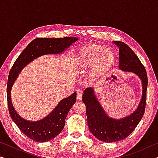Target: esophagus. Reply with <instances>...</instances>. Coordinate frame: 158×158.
I'll use <instances>...</instances> for the list:
<instances>
[{
	"label": "esophagus",
	"instance_id": "1",
	"mask_svg": "<svg viewBox=\"0 0 158 158\" xmlns=\"http://www.w3.org/2000/svg\"><path fill=\"white\" fill-rule=\"evenodd\" d=\"M77 100H82V93L81 91H78L77 94Z\"/></svg>",
	"mask_w": 158,
	"mask_h": 158
}]
</instances>
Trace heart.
Segmentation results:
<instances>
[{
  "mask_svg": "<svg viewBox=\"0 0 158 158\" xmlns=\"http://www.w3.org/2000/svg\"><path fill=\"white\" fill-rule=\"evenodd\" d=\"M116 56L109 49L97 44H89L83 47L74 58V65L77 70L91 67V77H98L110 69L114 65Z\"/></svg>",
  "mask_w": 158,
  "mask_h": 158,
  "instance_id": "obj_1",
  "label": "heart"
}]
</instances>
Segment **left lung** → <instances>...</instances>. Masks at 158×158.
I'll return each instance as SVG.
<instances>
[{
    "mask_svg": "<svg viewBox=\"0 0 158 158\" xmlns=\"http://www.w3.org/2000/svg\"><path fill=\"white\" fill-rule=\"evenodd\" d=\"M119 47V68L125 72H133L142 81V98L135 112L124 118L115 120L105 114L91 88L85 89L83 102L85 105L89 127L95 137L104 142H115L127 137L142 118L145 112L148 77L143 64L133 51L123 42L115 41Z\"/></svg>",
    "mask_w": 158,
    "mask_h": 158,
    "instance_id": "left-lung-1",
    "label": "left lung"
}]
</instances>
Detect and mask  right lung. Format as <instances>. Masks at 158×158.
Listing matches in <instances>:
<instances>
[{
	"instance_id": "obj_1",
	"label": "right lung",
	"mask_w": 158,
	"mask_h": 158,
	"mask_svg": "<svg viewBox=\"0 0 158 158\" xmlns=\"http://www.w3.org/2000/svg\"><path fill=\"white\" fill-rule=\"evenodd\" d=\"M78 40L77 37L36 38L33 40L13 64L10 69L7 85V99L10 116L24 135L36 142H46L59 135L65 126L69 111L76 102L77 93L61 100L52 113L41 121L31 122L19 116L13 107L10 91L13 83L21 69L35 58L49 53H60Z\"/></svg>"
}]
</instances>
